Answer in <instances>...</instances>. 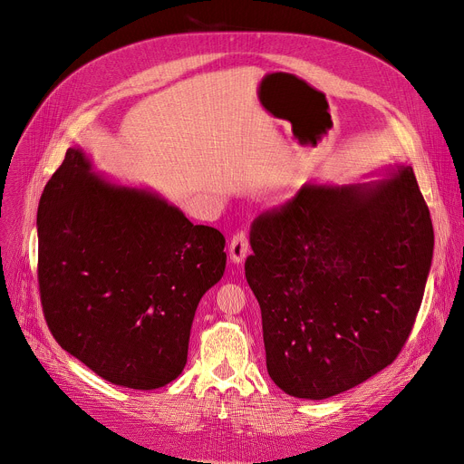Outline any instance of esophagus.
Returning a JSON list of instances; mask_svg holds the SVG:
<instances>
[{"instance_id": "34e87169", "label": "esophagus", "mask_w": 464, "mask_h": 464, "mask_svg": "<svg viewBox=\"0 0 464 464\" xmlns=\"http://www.w3.org/2000/svg\"><path fill=\"white\" fill-rule=\"evenodd\" d=\"M247 237L246 233H237L233 235L231 242H229V258L233 264H242L247 256Z\"/></svg>"}]
</instances>
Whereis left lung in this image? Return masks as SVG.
Instances as JSON below:
<instances>
[{
	"instance_id": "obj_1",
	"label": "left lung",
	"mask_w": 464,
	"mask_h": 464,
	"mask_svg": "<svg viewBox=\"0 0 464 464\" xmlns=\"http://www.w3.org/2000/svg\"><path fill=\"white\" fill-rule=\"evenodd\" d=\"M354 185L304 183L249 231L246 279L270 378L323 401L399 356L419 314L433 226L410 165Z\"/></svg>"
}]
</instances>
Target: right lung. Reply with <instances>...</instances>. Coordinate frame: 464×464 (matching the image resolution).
Listing matches in <instances>:
<instances>
[{
  "label": "right lung",
  "mask_w": 464,
  "mask_h": 464,
  "mask_svg": "<svg viewBox=\"0 0 464 464\" xmlns=\"http://www.w3.org/2000/svg\"><path fill=\"white\" fill-rule=\"evenodd\" d=\"M38 285L58 345L101 378L150 391L176 380L226 238L145 187L115 183L73 147L36 215Z\"/></svg>",
  "instance_id": "1"
}]
</instances>
